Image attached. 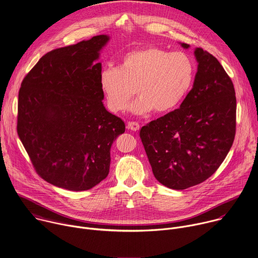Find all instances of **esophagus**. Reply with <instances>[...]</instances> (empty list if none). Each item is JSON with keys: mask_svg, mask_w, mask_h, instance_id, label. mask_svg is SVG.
I'll return each mask as SVG.
<instances>
[{"mask_svg": "<svg viewBox=\"0 0 258 258\" xmlns=\"http://www.w3.org/2000/svg\"><path fill=\"white\" fill-rule=\"evenodd\" d=\"M127 128L131 131L137 132L140 130V124L136 121H130V122H127Z\"/></svg>", "mask_w": 258, "mask_h": 258, "instance_id": "esophagus-1", "label": "esophagus"}]
</instances>
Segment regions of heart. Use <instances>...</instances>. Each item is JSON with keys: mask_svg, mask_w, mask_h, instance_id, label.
<instances>
[{"mask_svg": "<svg viewBox=\"0 0 258 258\" xmlns=\"http://www.w3.org/2000/svg\"><path fill=\"white\" fill-rule=\"evenodd\" d=\"M195 74V61L189 54L146 46L124 53L118 68L103 69L100 87L111 112L124 110L137 92L140 97L128 107L132 113L145 115L154 110L164 114L183 101Z\"/></svg>", "mask_w": 258, "mask_h": 258, "instance_id": "heart-1", "label": "heart"}]
</instances>
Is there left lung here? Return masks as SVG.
<instances>
[{"label":"left lung","instance_id":"8db88e82","mask_svg":"<svg viewBox=\"0 0 258 258\" xmlns=\"http://www.w3.org/2000/svg\"><path fill=\"white\" fill-rule=\"evenodd\" d=\"M181 46L188 48L189 44ZM195 55L199 64L194 87L180 107L140 132L154 176L177 190L211 177L225 160L236 134L232 80L207 50L197 47Z\"/></svg>","mask_w":258,"mask_h":258}]
</instances>
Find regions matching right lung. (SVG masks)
<instances>
[{
  "mask_svg": "<svg viewBox=\"0 0 258 258\" xmlns=\"http://www.w3.org/2000/svg\"><path fill=\"white\" fill-rule=\"evenodd\" d=\"M109 36L53 49L25 76L17 133L37 174L73 191L88 190L109 173L110 148L124 133L103 105L99 52Z\"/></svg>",
  "mask_w": 258,
  "mask_h": 258,
  "instance_id": "add662e5",
  "label": "right lung"
}]
</instances>
